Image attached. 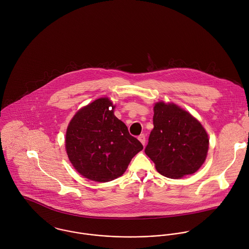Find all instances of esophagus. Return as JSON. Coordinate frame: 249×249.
Masks as SVG:
<instances>
[{"label":"esophagus","mask_w":249,"mask_h":249,"mask_svg":"<svg viewBox=\"0 0 249 249\" xmlns=\"http://www.w3.org/2000/svg\"><path fill=\"white\" fill-rule=\"evenodd\" d=\"M138 139H139V141L142 142V144L144 145V143H145V135H144V134H141V135H139Z\"/></svg>","instance_id":"esophagus-1"}]
</instances>
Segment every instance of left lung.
I'll return each instance as SVG.
<instances>
[{"mask_svg":"<svg viewBox=\"0 0 249 249\" xmlns=\"http://www.w3.org/2000/svg\"><path fill=\"white\" fill-rule=\"evenodd\" d=\"M153 125L144 152L160 175L180 178L201 167L209 139L197 120L180 107L160 102L154 107Z\"/></svg>","mask_w":249,"mask_h":249,"instance_id":"obj_1","label":"left lung"}]
</instances>
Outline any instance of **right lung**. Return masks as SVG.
I'll use <instances>...</instances> for the list:
<instances>
[{"mask_svg": "<svg viewBox=\"0 0 249 249\" xmlns=\"http://www.w3.org/2000/svg\"><path fill=\"white\" fill-rule=\"evenodd\" d=\"M107 98L94 101L71 119L66 150L74 169L84 178L108 182L124 175L142 144L114 115Z\"/></svg>", "mask_w": 249, "mask_h": 249, "instance_id": "right-lung-1", "label": "right lung"}]
</instances>
